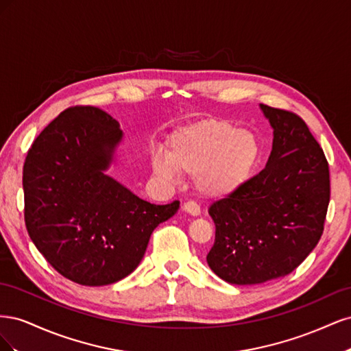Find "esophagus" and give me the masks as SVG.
Returning <instances> with one entry per match:
<instances>
[{
  "instance_id": "34e87169",
  "label": "esophagus",
  "mask_w": 351,
  "mask_h": 351,
  "mask_svg": "<svg viewBox=\"0 0 351 351\" xmlns=\"http://www.w3.org/2000/svg\"><path fill=\"white\" fill-rule=\"evenodd\" d=\"M183 210L187 212L189 215H193V217H197L200 214V208L193 200H189L186 204H183Z\"/></svg>"
}]
</instances>
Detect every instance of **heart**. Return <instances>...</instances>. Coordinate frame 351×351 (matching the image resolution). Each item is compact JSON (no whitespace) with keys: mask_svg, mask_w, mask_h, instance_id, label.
Here are the masks:
<instances>
[{"mask_svg":"<svg viewBox=\"0 0 351 351\" xmlns=\"http://www.w3.org/2000/svg\"><path fill=\"white\" fill-rule=\"evenodd\" d=\"M259 155L261 145L252 132L224 120H204L177 130L167 156L156 155L152 167L165 180H174L178 173L195 176L200 195L221 197L247 182Z\"/></svg>","mask_w":351,"mask_h":351,"instance_id":"heart-1","label":"heart"}]
</instances>
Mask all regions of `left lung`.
<instances>
[{"label": "left lung", "mask_w": 351, "mask_h": 351, "mask_svg": "<svg viewBox=\"0 0 351 351\" xmlns=\"http://www.w3.org/2000/svg\"><path fill=\"white\" fill-rule=\"evenodd\" d=\"M261 110L274 130L267 167L208 209L215 243L206 262L237 285L293 272L319 241L329 204L328 162L309 127L290 111Z\"/></svg>", "instance_id": "1"}]
</instances>
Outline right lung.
<instances>
[{
	"label": "right lung",
	"instance_id": "1",
	"mask_svg": "<svg viewBox=\"0 0 351 351\" xmlns=\"http://www.w3.org/2000/svg\"><path fill=\"white\" fill-rule=\"evenodd\" d=\"M121 141L110 114L73 107L42 130L23 165L29 236L52 268L82 285L132 274L152 231L180 208L146 202L107 174Z\"/></svg>",
	"mask_w": 351,
	"mask_h": 351
}]
</instances>
